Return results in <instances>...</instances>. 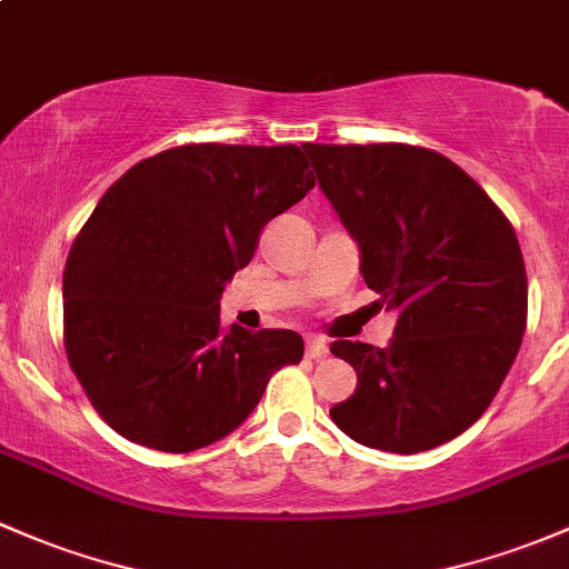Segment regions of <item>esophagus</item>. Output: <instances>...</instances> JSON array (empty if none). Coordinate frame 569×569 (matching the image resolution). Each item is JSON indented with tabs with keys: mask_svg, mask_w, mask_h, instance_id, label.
<instances>
[{
	"mask_svg": "<svg viewBox=\"0 0 569 569\" xmlns=\"http://www.w3.org/2000/svg\"><path fill=\"white\" fill-rule=\"evenodd\" d=\"M307 356L315 358V360L326 358L328 356L326 339H320V336H309V339H307Z\"/></svg>",
	"mask_w": 569,
	"mask_h": 569,
	"instance_id": "1",
	"label": "esophagus"
}]
</instances>
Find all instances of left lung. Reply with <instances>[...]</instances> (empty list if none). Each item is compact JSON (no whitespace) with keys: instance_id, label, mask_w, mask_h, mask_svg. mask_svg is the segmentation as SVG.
<instances>
[{"instance_id":"obj_1","label":"left lung","mask_w":569,"mask_h":569,"mask_svg":"<svg viewBox=\"0 0 569 569\" xmlns=\"http://www.w3.org/2000/svg\"><path fill=\"white\" fill-rule=\"evenodd\" d=\"M320 189L360 247L369 290L399 315L388 347L339 339L358 388L331 407L366 448L420 453L486 412L527 328L516 230L472 176L407 143H307Z\"/></svg>"}]
</instances>
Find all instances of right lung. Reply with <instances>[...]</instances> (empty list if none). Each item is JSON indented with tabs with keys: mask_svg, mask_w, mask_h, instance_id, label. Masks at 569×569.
Wrapping results in <instances>:
<instances>
[{
	"mask_svg": "<svg viewBox=\"0 0 569 569\" xmlns=\"http://www.w3.org/2000/svg\"><path fill=\"white\" fill-rule=\"evenodd\" d=\"M315 187L298 146L189 143L140 160L100 198L64 266V350L116 433L162 453L228 437L296 331L219 322V296L273 217Z\"/></svg>",
	"mask_w": 569,
	"mask_h": 569,
	"instance_id": "obj_1",
	"label": "right lung"
}]
</instances>
